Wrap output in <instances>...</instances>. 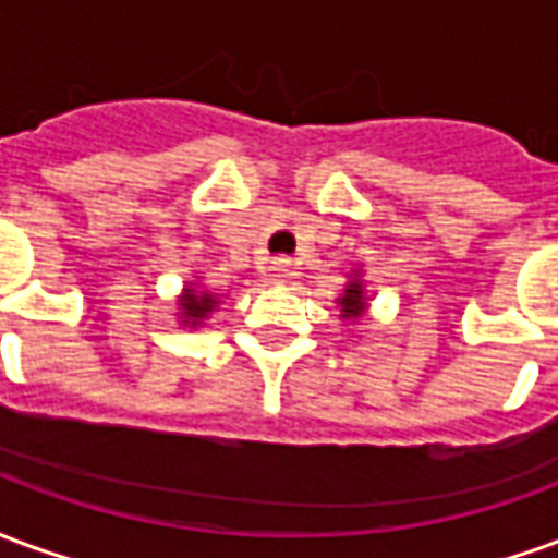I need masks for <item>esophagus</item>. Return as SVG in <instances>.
Returning a JSON list of instances; mask_svg holds the SVG:
<instances>
[{"mask_svg": "<svg viewBox=\"0 0 558 558\" xmlns=\"http://www.w3.org/2000/svg\"><path fill=\"white\" fill-rule=\"evenodd\" d=\"M290 275H292L290 259H275V263L268 266V280H271V283H283Z\"/></svg>", "mask_w": 558, "mask_h": 558, "instance_id": "esophagus-1", "label": "esophagus"}]
</instances>
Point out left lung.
Returning <instances> with one entry per match:
<instances>
[{"mask_svg": "<svg viewBox=\"0 0 558 558\" xmlns=\"http://www.w3.org/2000/svg\"><path fill=\"white\" fill-rule=\"evenodd\" d=\"M338 304H340V316H343V319H359V316L364 314V307H367L362 280L359 278L350 280V283H347V290H343V295L338 299Z\"/></svg>", "mask_w": 558, "mask_h": 558, "instance_id": "8db88e82", "label": "left lung"}]
</instances>
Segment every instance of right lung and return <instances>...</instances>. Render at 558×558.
<instances>
[{
	"mask_svg": "<svg viewBox=\"0 0 558 558\" xmlns=\"http://www.w3.org/2000/svg\"><path fill=\"white\" fill-rule=\"evenodd\" d=\"M179 304H182V323L184 326L196 328L203 319H206L211 311H215V304H218V299L211 295V292H196L194 287H187L184 290V295L179 299Z\"/></svg>",
	"mask_w": 558,
	"mask_h": 558,
	"instance_id": "add662e5",
	"label": "right lung"
}]
</instances>
